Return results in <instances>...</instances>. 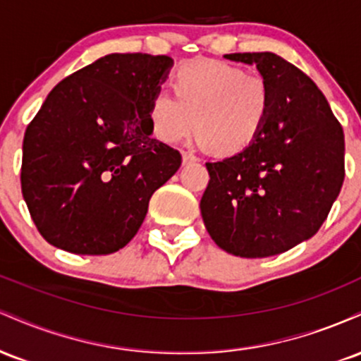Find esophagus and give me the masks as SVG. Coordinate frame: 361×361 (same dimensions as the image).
I'll return each instance as SVG.
<instances>
[{
    "mask_svg": "<svg viewBox=\"0 0 361 361\" xmlns=\"http://www.w3.org/2000/svg\"><path fill=\"white\" fill-rule=\"evenodd\" d=\"M181 157H183V164L197 163V161H198V157L193 156V154H190V152H183V154H181Z\"/></svg>",
    "mask_w": 361,
    "mask_h": 361,
    "instance_id": "esophagus-1",
    "label": "esophagus"
}]
</instances>
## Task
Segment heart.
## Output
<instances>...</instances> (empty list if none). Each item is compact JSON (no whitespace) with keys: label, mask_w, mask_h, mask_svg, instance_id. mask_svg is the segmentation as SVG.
<instances>
[{"label":"heart","mask_w":361,"mask_h":361,"mask_svg":"<svg viewBox=\"0 0 361 361\" xmlns=\"http://www.w3.org/2000/svg\"><path fill=\"white\" fill-rule=\"evenodd\" d=\"M175 90L157 88L147 110L154 137L168 144L197 123L198 147L235 154L256 142L271 114L268 81L227 62H185L175 73Z\"/></svg>","instance_id":"obj_1"}]
</instances>
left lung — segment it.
I'll use <instances>...</instances> for the list:
<instances>
[{
	"instance_id": "8db88e82",
	"label": "left lung",
	"mask_w": 361,
	"mask_h": 361,
	"mask_svg": "<svg viewBox=\"0 0 361 361\" xmlns=\"http://www.w3.org/2000/svg\"><path fill=\"white\" fill-rule=\"evenodd\" d=\"M224 57L256 66L273 105L252 146L205 164L200 212L221 250L267 258L307 241L326 221L345 180V134L316 82L293 64L273 52Z\"/></svg>"
}]
</instances>
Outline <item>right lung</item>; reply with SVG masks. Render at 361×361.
Returning <instances> with one entry per match:
<instances>
[{
    "instance_id": "obj_1",
    "label": "right lung",
    "mask_w": 361,
    "mask_h": 361,
    "mask_svg": "<svg viewBox=\"0 0 361 361\" xmlns=\"http://www.w3.org/2000/svg\"><path fill=\"white\" fill-rule=\"evenodd\" d=\"M171 68L168 56L109 54L47 94L25 132L22 193L49 244L110 255L137 234L152 193L181 166L147 118Z\"/></svg>"
}]
</instances>
